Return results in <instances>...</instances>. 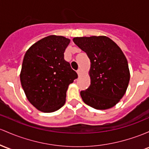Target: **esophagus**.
Here are the masks:
<instances>
[{
    "label": "esophagus",
    "instance_id": "1",
    "mask_svg": "<svg viewBox=\"0 0 149 149\" xmlns=\"http://www.w3.org/2000/svg\"><path fill=\"white\" fill-rule=\"evenodd\" d=\"M76 72H77L78 76H80V75H81V68H78Z\"/></svg>",
    "mask_w": 149,
    "mask_h": 149
}]
</instances>
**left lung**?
I'll use <instances>...</instances> for the list:
<instances>
[{"instance_id":"obj_1","label":"left lung","mask_w":149,"mask_h":149,"mask_svg":"<svg viewBox=\"0 0 149 149\" xmlns=\"http://www.w3.org/2000/svg\"><path fill=\"white\" fill-rule=\"evenodd\" d=\"M73 42L91 61V85L81 91L83 102L97 109L118 103L130 82L128 62L123 52L109 37H75Z\"/></svg>"}]
</instances>
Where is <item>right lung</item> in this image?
Listing matches in <instances>:
<instances>
[{"instance_id":"1","label":"right lung","mask_w":149,"mask_h":149,"mask_svg":"<svg viewBox=\"0 0 149 149\" xmlns=\"http://www.w3.org/2000/svg\"><path fill=\"white\" fill-rule=\"evenodd\" d=\"M70 42L62 36L50 35L34 44L25 53L20 81L27 98L39 110L52 112L66 101L68 85L78 78L64 59Z\"/></svg>"}]
</instances>
